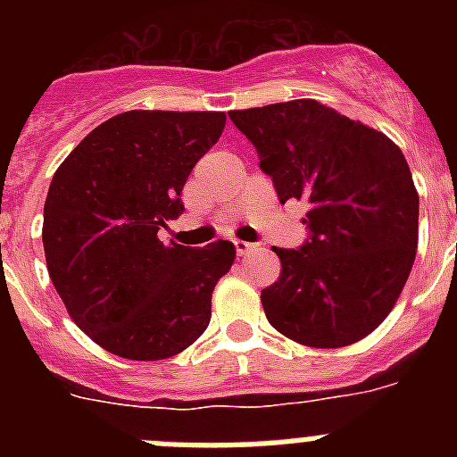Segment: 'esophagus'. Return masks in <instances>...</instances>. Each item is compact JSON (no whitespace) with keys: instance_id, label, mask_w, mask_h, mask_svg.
Instances as JSON below:
<instances>
[{"instance_id":"obj_1","label":"esophagus","mask_w":457,"mask_h":457,"mask_svg":"<svg viewBox=\"0 0 457 457\" xmlns=\"http://www.w3.org/2000/svg\"><path fill=\"white\" fill-rule=\"evenodd\" d=\"M233 245H236L237 256H245V253H249L252 249H256V245H252V242H245V240H233Z\"/></svg>"}]
</instances>
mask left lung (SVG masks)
I'll return each instance as SVG.
<instances>
[{"label": "left lung", "instance_id": "left-lung-1", "mask_svg": "<svg viewBox=\"0 0 457 457\" xmlns=\"http://www.w3.org/2000/svg\"><path fill=\"white\" fill-rule=\"evenodd\" d=\"M281 204L304 199V245L274 247L278 281L261 290L270 325L311 348L369 337L394 309L417 256L419 194L403 151L318 100L228 112Z\"/></svg>", "mask_w": 457, "mask_h": 457}]
</instances>
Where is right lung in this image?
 Returning a JSON list of instances; mask_svg holds the SVG:
<instances>
[{"instance_id":"obj_1","label":"right lung","mask_w":457,"mask_h":457,"mask_svg":"<svg viewBox=\"0 0 457 457\" xmlns=\"http://www.w3.org/2000/svg\"><path fill=\"white\" fill-rule=\"evenodd\" d=\"M224 123V112H123L56 169L43 210L47 272L72 320L107 353L157 361L205 332L236 247L167 245L157 233L183 215L185 180Z\"/></svg>"}]
</instances>
